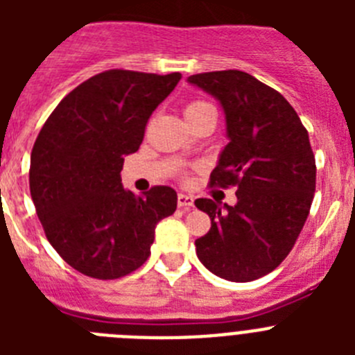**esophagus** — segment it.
Here are the masks:
<instances>
[{
  "label": "esophagus",
  "mask_w": 355,
  "mask_h": 355,
  "mask_svg": "<svg viewBox=\"0 0 355 355\" xmlns=\"http://www.w3.org/2000/svg\"><path fill=\"white\" fill-rule=\"evenodd\" d=\"M178 206L183 209L193 208V197L187 196V193H178Z\"/></svg>",
  "instance_id": "esophagus-1"
}]
</instances>
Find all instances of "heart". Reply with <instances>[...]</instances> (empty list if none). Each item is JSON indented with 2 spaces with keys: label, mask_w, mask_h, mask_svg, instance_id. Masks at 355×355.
Returning <instances> with one entry per match:
<instances>
[{
  "label": "heart",
  "mask_w": 355,
  "mask_h": 355,
  "mask_svg": "<svg viewBox=\"0 0 355 355\" xmlns=\"http://www.w3.org/2000/svg\"><path fill=\"white\" fill-rule=\"evenodd\" d=\"M208 106H211V105H208V103H205V101H192L190 105L187 106V110H184V115L197 114V112L208 108Z\"/></svg>",
  "instance_id": "obj_1"
}]
</instances>
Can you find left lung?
<instances>
[{"mask_svg": "<svg viewBox=\"0 0 355 355\" xmlns=\"http://www.w3.org/2000/svg\"><path fill=\"white\" fill-rule=\"evenodd\" d=\"M188 83L220 103L227 146L211 187H236V205L197 199L211 227L196 240L197 258L211 274L247 283L281 265L304 227L316 184L309 135L277 90L243 71L193 74Z\"/></svg>", "mask_w": 355, "mask_h": 355, "instance_id": "left-lung-1", "label": "left lung"}]
</instances>
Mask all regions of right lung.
Listing matches in <instances>:
<instances>
[{
	"instance_id": "obj_1",
	"label": "right lung",
	"mask_w": 355,
	"mask_h": 355,
	"mask_svg": "<svg viewBox=\"0 0 355 355\" xmlns=\"http://www.w3.org/2000/svg\"><path fill=\"white\" fill-rule=\"evenodd\" d=\"M180 72L112 69L78 85L40 130L30 158V192L53 249L94 279H119L149 258L155 229L178 193L155 187L135 196L121 183L156 106Z\"/></svg>"
}]
</instances>
